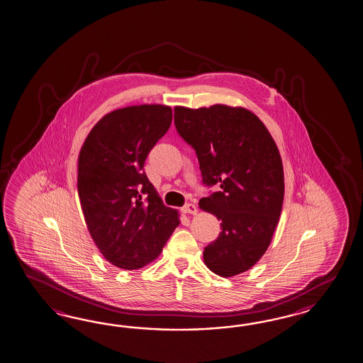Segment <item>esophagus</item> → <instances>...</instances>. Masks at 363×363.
<instances>
[{
	"mask_svg": "<svg viewBox=\"0 0 363 363\" xmlns=\"http://www.w3.org/2000/svg\"><path fill=\"white\" fill-rule=\"evenodd\" d=\"M181 210L184 214H196L198 213V208L194 203H186Z\"/></svg>",
	"mask_w": 363,
	"mask_h": 363,
	"instance_id": "obj_1",
	"label": "esophagus"
}]
</instances>
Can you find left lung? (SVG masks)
<instances>
[{"label":"left lung","mask_w":363,"mask_h":363,"mask_svg":"<svg viewBox=\"0 0 363 363\" xmlns=\"http://www.w3.org/2000/svg\"><path fill=\"white\" fill-rule=\"evenodd\" d=\"M179 136L196 150L202 179L219 191L199 201L222 231L205 247L207 268L222 277L248 271L272 240L284 201V170L262 120L242 107L174 108Z\"/></svg>","instance_id":"8db88e82"}]
</instances>
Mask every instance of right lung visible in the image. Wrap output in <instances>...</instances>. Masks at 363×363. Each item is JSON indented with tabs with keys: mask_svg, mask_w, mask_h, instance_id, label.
<instances>
[{
	"mask_svg": "<svg viewBox=\"0 0 363 363\" xmlns=\"http://www.w3.org/2000/svg\"><path fill=\"white\" fill-rule=\"evenodd\" d=\"M172 108H120L91 129L78 158V194L91 238L111 264L138 269L161 254L179 225L144 164L172 124Z\"/></svg>",
	"mask_w": 363,
	"mask_h": 363,
	"instance_id": "add662e5",
	"label": "right lung"
}]
</instances>
